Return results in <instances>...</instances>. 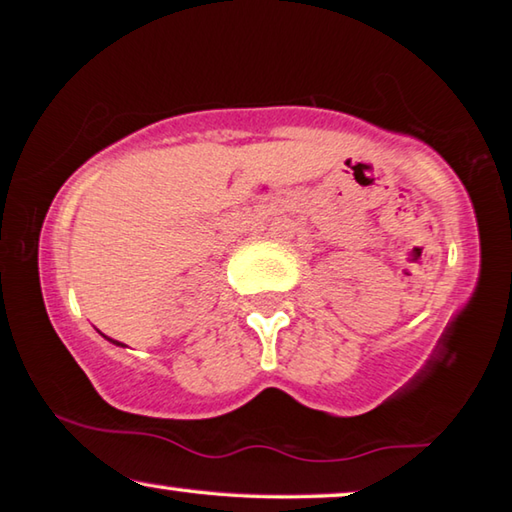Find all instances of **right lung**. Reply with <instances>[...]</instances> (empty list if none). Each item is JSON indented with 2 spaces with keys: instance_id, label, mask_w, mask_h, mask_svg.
Segmentation results:
<instances>
[{
  "instance_id": "obj_1",
  "label": "right lung",
  "mask_w": 512,
  "mask_h": 512,
  "mask_svg": "<svg viewBox=\"0 0 512 512\" xmlns=\"http://www.w3.org/2000/svg\"><path fill=\"white\" fill-rule=\"evenodd\" d=\"M101 334V332H99ZM103 336V334H101ZM103 339H106V341H110V343H115V345H119V348H126V345L124 343H119V341H115V339H108V336H103Z\"/></svg>"
}]
</instances>
